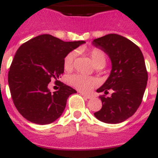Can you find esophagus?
Wrapping results in <instances>:
<instances>
[{
	"label": "esophagus",
	"mask_w": 158,
	"mask_h": 158,
	"mask_svg": "<svg viewBox=\"0 0 158 158\" xmlns=\"http://www.w3.org/2000/svg\"><path fill=\"white\" fill-rule=\"evenodd\" d=\"M81 94L84 97H85V98H87V99L92 98V96H90V95H87V94H85V93H81Z\"/></svg>",
	"instance_id": "1"
}]
</instances>
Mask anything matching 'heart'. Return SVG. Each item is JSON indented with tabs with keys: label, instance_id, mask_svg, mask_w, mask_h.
Masks as SVG:
<instances>
[{
	"label": "heart",
	"instance_id": "b5f03b06",
	"mask_svg": "<svg viewBox=\"0 0 158 158\" xmlns=\"http://www.w3.org/2000/svg\"><path fill=\"white\" fill-rule=\"evenodd\" d=\"M89 58L96 67H104L107 62V57L104 51L99 48H93L88 52ZM76 53L71 51L65 55L63 60V66L65 70L70 71L73 68ZM69 83L73 87L76 88L83 93H89L97 84V81L94 77L84 76L81 74H74L69 77Z\"/></svg>",
	"mask_w": 158,
	"mask_h": 158
}]
</instances>
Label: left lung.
<instances>
[{"label":"left lung","mask_w":158,"mask_h":158,"mask_svg":"<svg viewBox=\"0 0 158 158\" xmlns=\"http://www.w3.org/2000/svg\"><path fill=\"white\" fill-rule=\"evenodd\" d=\"M111 58L112 69L105 83L96 91L102 107L94 113L96 118L106 123H119L134 115L142 103L147 85L148 73L142 51L127 38L109 34L93 40ZM112 90V96L106 95Z\"/></svg>","instance_id":"8db88e82"}]
</instances>
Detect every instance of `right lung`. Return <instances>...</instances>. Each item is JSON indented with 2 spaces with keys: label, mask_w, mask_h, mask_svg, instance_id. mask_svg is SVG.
<instances>
[{
  "label": "right lung",
  "mask_w": 158,
  "mask_h": 158,
  "mask_svg": "<svg viewBox=\"0 0 158 158\" xmlns=\"http://www.w3.org/2000/svg\"><path fill=\"white\" fill-rule=\"evenodd\" d=\"M85 43L64 42L51 35H41L19 47L8 81L14 104L23 118L45 125L61 116L68 97L77 91L61 82L58 91L51 93L48 85L52 79L59 81L65 55Z\"/></svg>",
  "instance_id": "obj_1"
}]
</instances>
